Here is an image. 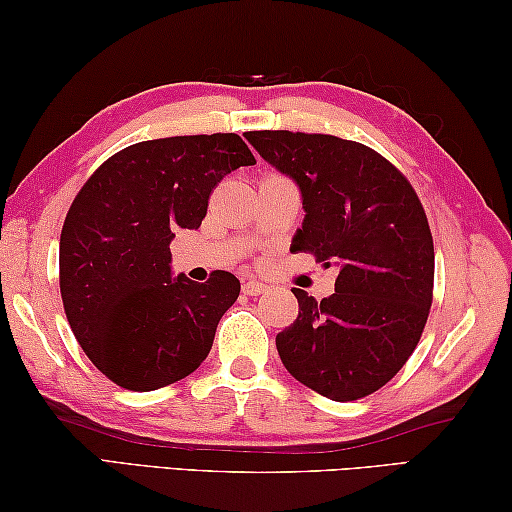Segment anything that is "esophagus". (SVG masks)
<instances>
[{
    "label": "esophagus",
    "mask_w": 512,
    "mask_h": 512,
    "mask_svg": "<svg viewBox=\"0 0 512 512\" xmlns=\"http://www.w3.org/2000/svg\"><path fill=\"white\" fill-rule=\"evenodd\" d=\"M241 291H244L246 296H262V293L266 291V284L257 282V280H248V282H244V287H241Z\"/></svg>",
    "instance_id": "obj_1"
}]
</instances>
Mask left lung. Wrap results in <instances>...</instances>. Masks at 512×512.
I'll use <instances>...</instances> for the list:
<instances>
[{"instance_id": "1", "label": "left lung", "mask_w": 512, "mask_h": 512, "mask_svg": "<svg viewBox=\"0 0 512 512\" xmlns=\"http://www.w3.org/2000/svg\"><path fill=\"white\" fill-rule=\"evenodd\" d=\"M266 162L293 178L305 221L291 253L339 266L316 302L293 289L298 318L275 336L300 384L334 402L388 384L418 345L433 300V239L404 173L370 146L320 133L250 131Z\"/></svg>"}]
</instances>
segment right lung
<instances>
[{
  "mask_svg": "<svg viewBox=\"0 0 512 512\" xmlns=\"http://www.w3.org/2000/svg\"><path fill=\"white\" fill-rule=\"evenodd\" d=\"M250 164L235 133L162 137L121 149L76 194L60 232V296L76 341L117 386L158 391L210 354L239 280L171 277L169 244L178 228L201 225L230 171Z\"/></svg>",
  "mask_w": 512,
  "mask_h": 512,
  "instance_id": "1",
  "label": "right lung"
}]
</instances>
